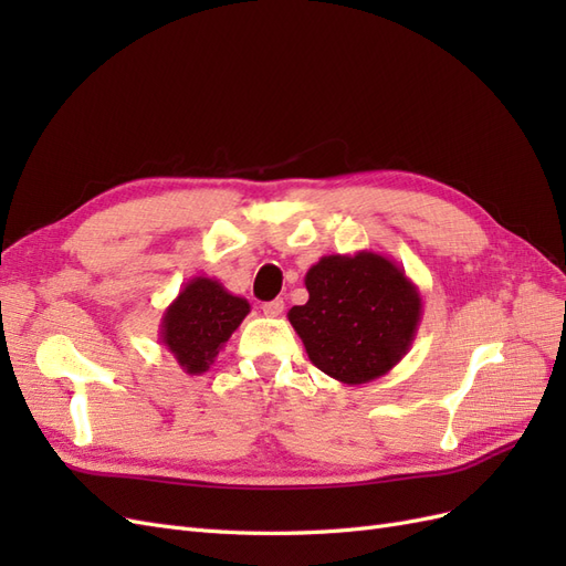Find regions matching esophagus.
I'll list each match as a JSON object with an SVG mask.
<instances>
[{"mask_svg": "<svg viewBox=\"0 0 566 566\" xmlns=\"http://www.w3.org/2000/svg\"><path fill=\"white\" fill-rule=\"evenodd\" d=\"M283 310H285V302H283L281 297H276V300H271V302H264V304H262V312H264L266 316H271V318L281 316V314H283Z\"/></svg>", "mask_w": 566, "mask_h": 566, "instance_id": "esophagus-1", "label": "esophagus"}]
</instances>
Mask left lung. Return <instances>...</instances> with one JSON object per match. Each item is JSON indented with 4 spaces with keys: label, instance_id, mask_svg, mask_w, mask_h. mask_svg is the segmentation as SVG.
<instances>
[{
    "label": "left lung",
    "instance_id": "1",
    "mask_svg": "<svg viewBox=\"0 0 566 566\" xmlns=\"http://www.w3.org/2000/svg\"><path fill=\"white\" fill-rule=\"evenodd\" d=\"M310 300L287 312L310 361L342 385H366L397 366L422 318L418 285L387 254H325L306 271Z\"/></svg>",
    "mask_w": 566,
    "mask_h": 566
}]
</instances>
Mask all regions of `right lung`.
Wrapping results in <instances>:
<instances>
[{
    "instance_id": "1",
    "label": "right lung",
    "mask_w": 566,
    "mask_h": 566,
    "mask_svg": "<svg viewBox=\"0 0 566 566\" xmlns=\"http://www.w3.org/2000/svg\"><path fill=\"white\" fill-rule=\"evenodd\" d=\"M250 314L245 297L231 295L214 279L196 276L179 290L160 321L163 347L177 358L184 373L208 370L229 337Z\"/></svg>"
}]
</instances>
